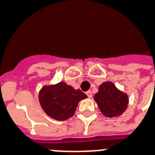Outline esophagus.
<instances>
[{"label":"esophagus","instance_id":"obj_1","mask_svg":"<svg viewBox=\"0 0 155 155\" xmlns=\"http://www.w3.org/2000/svg\"><path fill=\"white\" fill-rule=\"evenodd\" d=\"M86 95L88 96V98H91V97H92V92H91V91H86Z\"/></svg>","mask_w":155,"mask_h":155}]
</instances>
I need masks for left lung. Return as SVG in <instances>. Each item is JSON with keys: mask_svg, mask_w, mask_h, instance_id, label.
<instances>
[{"mask_svg": "<svg viewBox=\"0 0 155 155\" xmlns=\"http://www.w3.org/2000/svg\"><path fill=\"white\" fill-rule=\"evenodd\" d=\"M94 99L102 113L107 117L120 116L129 104L128 95L119 91L111 81L99 86V92L94 94Z\"/></svg>", "mask_w": 155, "mask_h": 155, "instance_id": "obj_1", "label": "left lung"}]
</instances>
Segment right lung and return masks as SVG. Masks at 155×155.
Instances as JSON below:
<instances>
[{"mask_svg":"<svg viewBox=\"0 0 155 155\" xmlns=\"http://www.w3.org/2000/svg\"><path fill=\"white\" fill-rule=\"evenodd\" d=\"M86 97L81 90H74L63 81L44 86L39 94L42 108L48 116L56 120H65L72 117L79 102Z\"/></svg>","mask_w":155,"mask_h":155,"instance_id":"obj_1","label":"right lung"}]
</instances>
